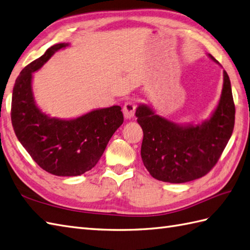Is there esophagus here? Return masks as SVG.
<instances>
[{"instance_id":"obj_1","label":"esophagus","mask_w":250,"mask_h":250,"mask_svg":"<svg viewBox=\"0 0 250 250\" xmlns=\"http://www.w3.org/2000/svg\"><path fill=\"white\" fill-rule=\"evenodd\" d=\"M135 109H136V105L135 103L133 101H129L125 104L124 106V115H125V119H132L134 117V114H135Z\"/></svg>"}]
</instances>
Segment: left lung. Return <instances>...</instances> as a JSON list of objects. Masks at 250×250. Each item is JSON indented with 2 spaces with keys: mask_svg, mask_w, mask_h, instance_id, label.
<instances>
[{
  "mask_svg": "<svg viewBox=\"0 0 250 250\" xmlns=\"http://www.w3.org/2000/svg\"><path fill=\"white\" fill-rule=\"evenodd\" d=\"M208 57L218 63L211 54ZM135 115L144 132L142 160L150 175L169 183L199 179L217 163L233 132L235 106L229 75L224 70L219 102L201 124H175L147 104H139Z\"/></svg>",
  "mask_w": 250,
  "mask_h": 250,
  "instance_id": "1",
  "label": "left lung"
}]
</instances>
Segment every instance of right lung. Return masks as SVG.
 I'll list each match as a JSON object with an SVG mask.
<instances>
[{
	"label": "right lung",
	"mask_w": 250,
	"mask_h": 250,
	"mask_svg": "<svg viewBox=\"0 0 250 250\" xmlns=\"http://www.w3.org/2000/svg\"><path fill=\"white\" fill-rule=\"evenodd\" d=\"M68 45H52L28 63L16 80L11 99V124L17 138L43 170L60 177L80 176L95 167L124 123L118 105L97 108L73 119L51 117L36 105L33 73Z\"/></svg>",
	"instance_id": "1"
}]
</instances>
